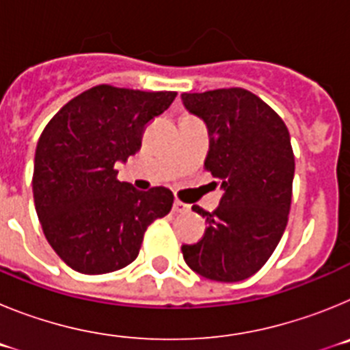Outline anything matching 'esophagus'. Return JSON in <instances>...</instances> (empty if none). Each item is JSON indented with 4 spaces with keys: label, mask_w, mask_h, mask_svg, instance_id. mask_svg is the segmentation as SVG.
<instances>
[{
    "label": "esophagus",
    "mask_w": 350,
    "mask_h": 350,
    "mask_svg": "<svg viewBox=\"0 0 350 350\" xmlns=\"http://www.w3.org/2000/svg\"><path fill=\"white\" fill-rule=\"evenodd\" d=\"M173 212L187 213V212H189V205H185V203H182V202H178V200H175V202H173Z\"/></svg>",
    "instance_id": "1"
}]
</instances>
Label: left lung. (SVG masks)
Masks as SVG:
<instances>
[{"mask_svg": "<svg viewBox=\"0 0 350 350\" xmlns=\"http://www.w3.org/2000/svg\"><path fill=\"white\" fill-rule=\"evenodd\" d=\"M182 103L208 129L205 168L219 178L221 203L205 217L203 238L182 245L187 267L205 279H249L273 254L287 226L295 156L284 120L240 88L184 92Z\"/></svg>", "mask_w": 350, "mask_h": 350, "instance_id": "left-lung-1", "label": "left lung"}]
</instances>
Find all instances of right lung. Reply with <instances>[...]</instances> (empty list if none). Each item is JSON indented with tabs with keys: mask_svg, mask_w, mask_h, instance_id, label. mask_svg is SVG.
<instances>
[{
	"mask_svg": "<svg viewBox=\"0 0 350 350\" xmlns=\"http://www.w3.org/2000/svg\"><path fill=\"white\" fill-rule=\"evenodd\" d=\"M177 92L96 85L51 119L35 152L33 198L55 254L85 275L128 267L150 222L172 210L166 187L135 189L117 180L116 163L140 150L145 126Z\"/></svg>",
	"mask_w": 350,
	"mask_h": 350,
	"instance_id": "obj_1",
	"label": "right lung"
}]
</instances>
